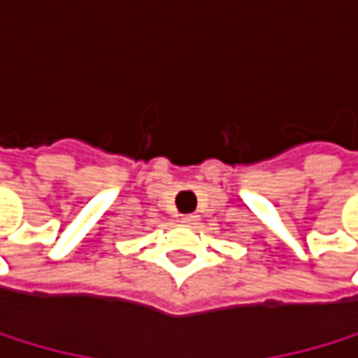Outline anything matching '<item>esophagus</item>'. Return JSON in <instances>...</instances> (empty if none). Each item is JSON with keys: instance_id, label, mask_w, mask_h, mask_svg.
<instances>
[{"instance_id": "1", "label": "esophagus", "mask_w": 358, "mask_h": 358, "mask_svg": "<svg viewBox=\"0 0 358 358\" xmlns=\"http://www.w3.org/2000/svg\"><path fill=\"white\" fill-rule=\"evenodd\" d=\"M185 225H195L197 223V215H182V219H180Z\"/></svg>"}]
</instances>
